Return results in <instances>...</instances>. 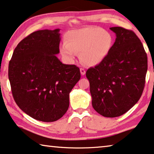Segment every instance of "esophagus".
<instances>
[{
    "label": "esophagus",
    "mask_w": 154,
    "mask_h": 154,
    "mask_svg": "<svg viewBox=\"0 0 154 154\" xmlns=\"http://www.w3.org/2000/svg\"><path fill=\"white\" fill-rule=\"evenodd\" d=\"M80 72L82 75H84L86 74V70H85L84 68H80Z\"/></svg>",
    "instance_id": "esophagus-1"
}]
</instances>
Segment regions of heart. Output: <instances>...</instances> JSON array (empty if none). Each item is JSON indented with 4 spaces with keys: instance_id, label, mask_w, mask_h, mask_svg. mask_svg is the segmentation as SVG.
<instances>
[{
    "instance_id": "1",
    "label": "heart",
    "mask_w": 154,
    "mask_h": 154,
    "mask_svg": "<svg viewBox=\"0 0 154 154\" xmlns=\"http://www.w3.org/2000/svg\"><path fill=\"white\" fill-rule=\"evenodd\" d=\"M65 41L66 43L60 47L64 58L72 61L77 52H81V59L88 66H97L102 63L113 45L111 34L99 27L70 30L66 34Z\"/></svg>"
}]
</instances>
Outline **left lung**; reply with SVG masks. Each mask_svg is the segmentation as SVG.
Returning a JSON list of instances; mask_svg holds the SVG:
<instances>
[{
    "label": "left lung",
    "mask_w": 154,
    "mask_h": 154,
    "mask_svg": "<svg viewBox=\"0 0 154 154\" xmlns=\"http://www.w3.org/2000/svg\"><path fill=\"white\" fill-rule=\"evenodd\" d=\"M106 58L86 71L92 106L106 118H116L130 110L140 98L147 71V57L134 32L121 27Z\"/></svg>",
    "instance_id": "8db88e82"
}]
</instances>
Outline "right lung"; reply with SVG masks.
Segmentation results:
<instances>
[{"instance_id": "1", "label": "right lung", "mask_w": 154, "mask_h": 154, "mask_svg": "<svg viewBox=\"0 0 154 154\" xmlns=\"http://www.w3.org/2000/svg\"><path fill=\"white\" fill-rule=\"evenodd\" d=\"M60 29L36 31L17 45L8 77L16 103L31 118L45 122L60 119L69 107V94L80 79L79 68L62 63Z\"/></svg>"}]
</instances>
